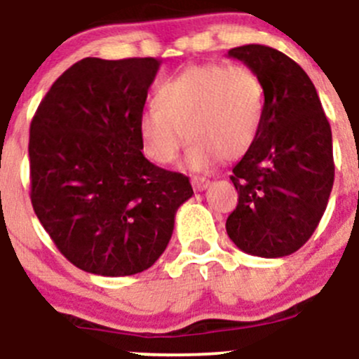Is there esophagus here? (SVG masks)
Returning <instances> with one entry per match:
<instances>
[{
  "mask_svg": "<svg viewBox=\"0 0 359 359\" xmlns=\"http://www.w3.org/2000/svg\"><path fill=\"white\" fill-rule=\"evenodd\" d=\"M191 184H193V189L200 193V191H205L206 187L210 186V180L203 179V177H193V179H191Z\"/></svg>",
  "mask_w": 359,
  "mask_h": 359,
  "instance_id": "1",
  "label": "esophagus"
}]
</instances>
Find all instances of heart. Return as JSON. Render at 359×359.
Instances as JSON below:
<instances>
[{"instance_id":"obj_1","label":"heart","mask_w":359,"mask_h":359,"mask_svg":"<svg viewBox=\"0 0 359 359\" xmlns=\"http://www.w3.org/2000/svg\"><path fill=\"white\" fill-rule=\"evenodd\" d=\"M262 118L264 85L252 69L194 64L158 86L154 106L139 116V135L144 153L158 165L175 161L189 137L186 166L206 172L222 158H243Z\"/></svg>"}]
</instances>
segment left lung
Here are the masks:
<instances>
[{
  "mask_svg": "<svg viewBox=\"0 0 359 359\" xmlns=\"http://www.w3.org/2000/svg\"><path fill=\"white\" fill-rule=\"evenodd\" d=\"M227 55L264 85L259 137L231 175L238 205L227 217V234L250 255H290L313 236L330 198V123L313 81L290 57L266 45L238 46Z\"/></svg>",
  "mask_w": 359,
  "mask_h": 359,
  "instance_id": "obj_1",
  "label": "left lung"
}]
</instances>
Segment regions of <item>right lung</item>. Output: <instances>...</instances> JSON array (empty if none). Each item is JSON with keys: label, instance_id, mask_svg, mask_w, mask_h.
Segmentation results:
<instances>
[{"label": "right lung", "instance_id": "add662e5", "mask_svg": "<svg viewBox=\"0 0 359 359\" xmlns=\"http://www.w3.org/2000/svg\"><path fill=\"white\" fill-rule=\"evenodd\" d=\"M161 60L86 57L57 79L29 130L31 203L71 264L99 276L149 269L189 179L142 154L139 116Z\"/></svg>", "mask_w": 359, "mask_h": 359}]
</instances>
